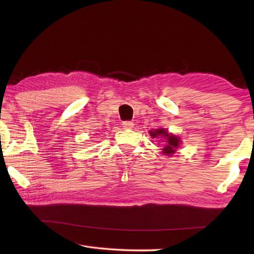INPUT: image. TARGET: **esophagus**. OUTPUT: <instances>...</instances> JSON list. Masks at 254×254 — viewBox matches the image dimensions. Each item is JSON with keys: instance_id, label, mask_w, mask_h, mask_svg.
Wrapping results in <instances>:
<instances>
[{"instance_id": "34e87169", "label": "esophagus", "mask_w": 254, "mask_h": 254, "mask_svg": "<svg viewBox=\"0 0 254 254\" xmlns=\"http://www.w3.org/2000/svg\"><path fill=\"white\" fill-rule=\"evenodd\" d=\"M133 127H134L133 122H130V121L122 122V127L124 128V130H130V128H132Z\"/></svg>"}]
</instances>
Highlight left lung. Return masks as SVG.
Listing matches in <instances>:
<instances>
[{
    "mask_svg": "<svg viewBox=\"0 0 254 254\" xmlns=\"http://www.w3.org/2000/svg\"><path fill=\"white\" fill-rule=\"evenodd\" d=\"M149 135L152 138H159L161 143H163V148H161V153L165 156H168L171 157L174 156L178 148L180 147L182 144L181 138L176 135V134L170 133L168 130H166L164 127L160 128H155V130L149 131Z\"/></svg>",
    "mask_w": 254,
    "mask_h": 254,
    "instance_id": "8db88e82",
    "label": "left lung"
}]
</instances>
